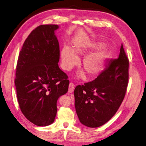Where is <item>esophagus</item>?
I'll return each instance as SVG.
<instances>
[{"mask_svg": "<svg viewBox=\"0 0 146 146\" xmlns=\"http://www.w3.org/2000/svg\"><path fill=\"white\" fill-rule=\"evenodd\" d=\"M74 89V84L72 82H70L69 84V87H68V93H73Z\"/></svg>", "mask_w": 146, "mask_h": 146, "instance_id": "1", "label": "esophagus"}]
</instances>
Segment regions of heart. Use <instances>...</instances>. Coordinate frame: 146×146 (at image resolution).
Returning a JSON list of instances; mask_svg holds the SVG:
<instances>
[{
  "instance_id": "obj_1",
  "label": "heart",
  "mask_w": 146,
  "mask_h": 146,
  "mask_svg": "<svg viewBox=\"0 0 146 146\" xmlns=\"http://www.w3.org/2000/svg\"><path fill=\"white\" fill-rule=\"evenodd\" d=\"M99 44H78L72 49L68 46H64L60 51L61 65L65 70H70L78 62L77 56L84 54L92 48L100 46ZM107 57V51L104 49L87 54L84 58L82 65L84 70L90 76H95L104 70L105 61ZM86 73L81 71L79 73V77H84Z\"/></svg>"
}]
</instances>
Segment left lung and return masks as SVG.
<instances>
[{
	"label": "left lung",
	"mask_w": 146,
	"mask_h": 146,
	"mask_svg": "<svg viewBox=\"0 0 146 146\" xmlns=\"http://www.w3.org/2000/svg\"><path fill=\"white\" fill-rule=\"evenodd\" d=\"M129 67V59L122 44L118 58L107 60L104 71L95 80L76 87L74 106L82 124L98 127L115 115L127 88Z\"/></svg>",
	"instance_id": "obj_1"
}]
</instances>
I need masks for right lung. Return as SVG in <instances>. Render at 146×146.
Here are the masks:
<instances>
[{
	"instance_id": "obj_1",
	"label": "right lung",
	"mask_w": 146,
	"mask_h": 146,
	"mask_svg": "<svg viewBox=\"0 0 146 146\" xmlns=\"http://www.w3.org/2000/svg\"><path fill=\"white\" fill-rule=\"evenodd\" d=\"M57 25H41L25 39L19 55L15 83L20 109L38 126L52 124L58 98L68 92L67 74L58 66Z\"/></svg>"
}]
</instances>
